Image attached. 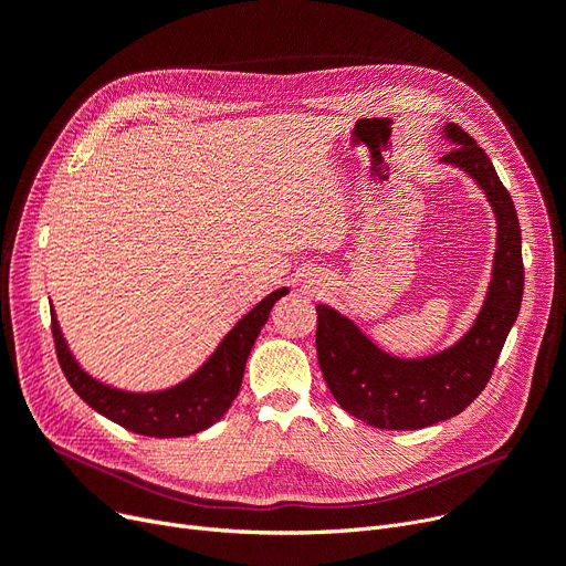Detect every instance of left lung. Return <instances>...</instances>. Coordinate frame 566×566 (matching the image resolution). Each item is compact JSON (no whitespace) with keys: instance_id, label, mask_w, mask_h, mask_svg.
I'll use <instances>...</instances> for the list:
<instances>
[{"instance_id":"1","label":"left lung","mask_w":566,"mask_h":566,"mask_svg":"<svg viewBox=\"0 0 566 566\" xmlns=\"http://www.w3.org/2000/svg\"><path fill=\"white\" fill-rule=\"evenodd\" d=\"M453 143L440 164L463 170L495 213V258L486 297L472 327L453 345L428 357H396L375 345L353 319L317 304V361L338 406L375 428L415 430L461 415L491 380L504 340L523 300V253L518 213L491 158L474 138L449 122Z\"/></svg>"}]
</instances>
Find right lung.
Here are the masks:
<instances>
[{"instance_id":"right-lung-1","label":"right lung","mask_w":566,"mask_h":566,"mask_svg":"<svg viewBox=\"0 0 566 566\" xmlns=\"http://www.w3.org/2000/svg\"><path fill=\"white\" fill-rule=\"evenodd\" d=\"M290 290L281 287L266 294L237 325L223 336L209 359L188 375L186 380L158 391H126L105 385L90 375L73 357L62 334L55 308H50L52 336H55L57 359L73 391L92 410L124 426L130 433L147 438H186L217 423L239 394L247 359L260 329L269 319L272 306Z\"/></svg>"}]
</instances>
